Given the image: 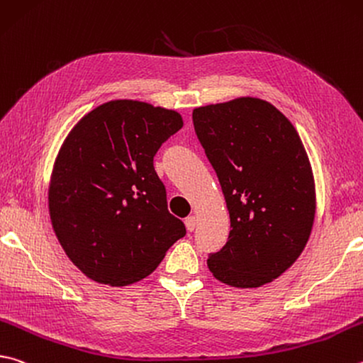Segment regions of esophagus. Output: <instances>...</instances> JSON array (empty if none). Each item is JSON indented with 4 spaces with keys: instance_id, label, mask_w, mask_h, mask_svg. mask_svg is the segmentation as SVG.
Here are the masks:
<instances>
[{
    "instance_id": "esophagus-1",
    "label": "esophagus",
    "mask_w": 363,
    "mask_h": 363,
    "mask_svg": "<svg viewBox=\"0 0 363 363\" xmlns=\"http://www.w3.org/2000/svg\"><path fill=\"white\" fill-rule=\"evenodd\" d=\"M186 227H187L189 232H194L195 227H196V219H195V216H189V217H186Z\"/></svg>"
}]
</instances>
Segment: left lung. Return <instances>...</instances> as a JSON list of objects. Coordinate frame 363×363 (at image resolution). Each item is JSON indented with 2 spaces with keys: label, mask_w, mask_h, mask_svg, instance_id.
<instances>
[{
  "label": "left lung",
  "mask_w": 363,
  "mask_h": 363,
  "mask_svg": "<svg viewBox=\"0 0 363 363\" xmlns=\"http://www.w3.org/2000/svg\"><path fill=\"white\" fill-rule=\"evenodd\" d=\"M192 118L230 214L228 241L209 255V272L236 289L268 284L294 265L313 230L305 146L291 121L260 98L195 108Z\"/></svg>",
  "instance_id": "obj_1"
}]
</instances>
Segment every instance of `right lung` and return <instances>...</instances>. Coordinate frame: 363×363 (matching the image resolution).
<instances>
[{
    "instance_id": "obj_1",
    "label": "right lung",
    "mask_w": 363,
    "mask_h": 363,
    "mask_svg": "<svg viewBox=\"0 0 363 363\" xmlns=\"http://www.w3.org/2000/svg\"><path fill=\"white\" fill-rule=\"evenodd\" d=\"M182 125L173 109L113 100L65 138L50 174L49 216L65 254L89 279L135 284L186 235L154 168L157 150Z\"/></svg>"
}]
</instances>
